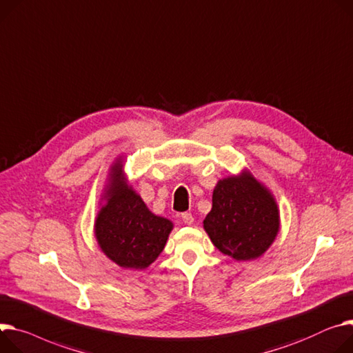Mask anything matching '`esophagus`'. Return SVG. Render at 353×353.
<instances>
[{
  "mask_svg": "<svg viewBox=\"0 0 353 353\" xmlns=\"http://www.w3.org/2000/svg\"><path fill=\"white\" fill-rule=\"evenodd\" d=\"M182 222L185 223V225H192L194 223V216H192V213H189V212H185V213H182Z\"/></svg>",
  "mask_w": 353,
  "mask_h": 353,
  "instance_id": "34e87169",
  "label": "esophagus"
}]
</instances>
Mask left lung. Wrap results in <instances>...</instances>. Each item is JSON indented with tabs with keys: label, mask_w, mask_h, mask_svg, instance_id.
<instances>
[{
	"label": "left lung",
	"mask_w": 353,
	"mask_h": 353,
	"mask_svg": "<svg viewBox=\"0 0 353 353\" xmlns=\"http://www.w3.org/2000/svg\"><path fill=\"white\" fill-rule=\"evenodd\" d=\"M203 228L223 254L252 260L261 256L276 239L279 209L264 186L250 174H241L216 185Z\"/></svg>",
	"instance_id": "1"
}]
</instances>
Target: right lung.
<instances>
[{"label":"right lung","instance_id":"1","mask_svg":"<svg viewBox=\"0 0 353 353\" xmlns=\"http://www.w3.org/2000/svg\"><path fill=\"white\" fill-rule=\"evenodd\" d=\"M112 192L96 219V237L104 254L124 268L148 267L164 250L172 223L152 214L143 199L124 185L121 165L112 175Z\"/></svg>","mask_w":353,"mask_h":353}]
</instances>
